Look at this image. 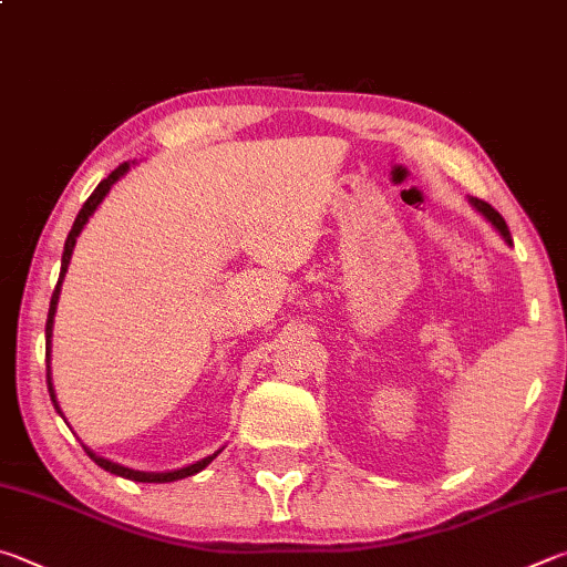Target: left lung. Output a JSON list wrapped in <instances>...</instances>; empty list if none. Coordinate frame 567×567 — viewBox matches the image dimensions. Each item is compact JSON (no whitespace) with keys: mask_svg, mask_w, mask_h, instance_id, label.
<instances>
[{"mask_svg":"<svg viewBox=\"0 0 567 567\" xmlns=\"http://www.w3.org/2000/svg\"><path fill=\"white\" fill-rule=\"evenodd\" d=\"M471 203H473V208H476L478 213H483L486 215V220L493 225V228H496L501 235H503V240L506 243H511V230H508V225H506V220L501 218V213L496 210V208H491V205L486 203V200H478V198H471Z\"/></svg>","mask_w":567,"mask_h":567,"instance_id":"left-lung-1","label":"left lung"}]
</instances>
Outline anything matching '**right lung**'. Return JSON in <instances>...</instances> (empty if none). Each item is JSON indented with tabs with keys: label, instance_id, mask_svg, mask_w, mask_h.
Instances as JSON below:
<instances>
[{
	"label": "right lung",
	"instance_id": "1",
	"mask_svg": "<svg viewBox=\"0 0 567 567\" xmlns=\"http://www.w3.org/2000/svg\"><path fill=\"white\" fill-rule=\"evenodd\" d=\"M128 168H131V163H121V166H118L116 171H113L109 178H104V181H101V183L96 185V190L89 195V200L84 203V208L79 210V215H76L74 225H71V233H69V238H66V243H64V255H61V272H59V282H56V287H54V295H51V302H49V317H47V386H49L51 404H54V409L59 411V414H61V409H59V401H56V394H54V386H51V367H49V354H51V329H54V315H56V302H59L61 282H64V275H66V270H69L71 252H74V245H76L79 233L84 230V225L89 223L91 215H94V210L99 208L101 200L106 198V193L111 190V185L116 183L121 176H126V171H128ZM84 449H86V446H84ZM86 454L91 456V461L96 463V466H101V468H104V471L116 473V476H123V478H128V481H138V483H171V481L188 478V476H193V473L203 471V468L208 466V463H210L215 456L220 454V451H215L213 456H205V458H200V461L190 463V466L178 468V471H166V473H153V471H133V468L121 466V463H113V461H109V458H104V456H96L94 451H91V449H86Z\"/></svg>",
	"mask_w": 567,
	"mask_h": 567
}]
</instances>
